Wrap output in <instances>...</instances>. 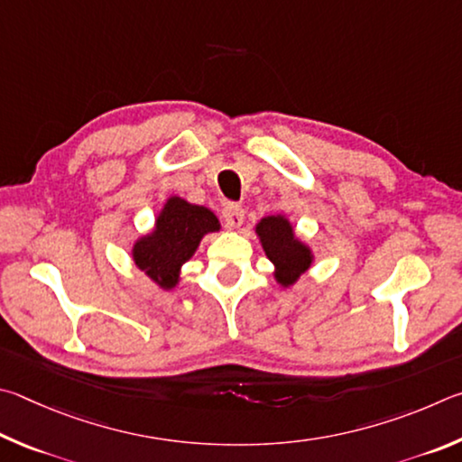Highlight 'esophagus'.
I'll list each match as a JSON object with an SVG mask.
<instances>
[{
    "label": "esophagus",
    "instance_id": "1",
    "mask_svg": "<svg viewBox=\"0 0 462 462\" xmlns=\"http://www.w3.org/2000/svg\"><path fill=\"white\" fill-rule=\"evenodd\" d=\"M223 218L226 226H231V229H237V226L244 225V218H245V210L241 205H226L223 208Z\"/></svg>",
    "mask_w": 462,
    "mask_h": 462
}]
</instances>
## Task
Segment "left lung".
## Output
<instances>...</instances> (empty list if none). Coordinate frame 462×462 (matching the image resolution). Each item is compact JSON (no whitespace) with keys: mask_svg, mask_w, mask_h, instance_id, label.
<instances>
[{"mask_svg":"<svg viewBox=\"0 0 462 462\" xmlns=\"http://www.w3.org/2000/svg\"><path fill=\"white\" fill-rule=\"evenodd\" d=\"M255 233L262 241L265 255L276 268L273 276L278 284L284 288L292 286L312 265V249L294 236V226L284 215L263 217L255 225Z\"/></svg>","mask_w":462,"mask_h":462,"instance_id":"1","label":"left lung"}]
</instances>
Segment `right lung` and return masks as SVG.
I'll return each instance as SVG.
<instances>
[{
	"mask_svg": "<svg viewBox=\"0 0 462 462\" xmlns=\"http://www.w3.org/2000/svg\"><path fill=\"white\" fill-rule=\"evenodd\" d=\"M218 229L221 223L213 210L190 205L180 197H170L158 213L153 229L134 244L132 257L137 268L162 290H172L200 239Z\"/></svg>",
	"mask_w": 462,
	"mask_h": 462,
	"instance_id": "obj_1",
	"label": "right lung"
}]
</instances>
